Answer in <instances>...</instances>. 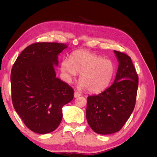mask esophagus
Here are the masks:
<instances>
[{
	"mask_svg": "<svg viewBox=\"0 0 157 157\" xmlns=\"http://www.w3.org/2000/svg\"><path fill=\"white\" fill-rule=\"evenodd\" d=\"M80 96H81V95H80L78 92H74V97L75 98H78V97H80Z\"/></svg>",
	"mask_w": 157,
	"mask_h": 157,
	"instance_id": "obj_1",
	"label": "esophagus"
}]
</instances>
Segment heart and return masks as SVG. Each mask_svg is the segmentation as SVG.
I'll return each instance as SVG.
<instances>
[{"mask_svg":"<svg viewBox=\"0 0 157 157\" xmlns=\"http://www.w3.org/2000/svg\"><path fill=\"white\" fill-rule=\"evenodd\" d=\"M60 70L64 80L69 83L80 73V86L86 88L89 92L99 93L110 84L115 67L110 59L85 50H77L71 54L69 59L61 61Z\"/></svg>","mask_w":157,"mask_h":157,"instance_id":"b5f03b06","label":"heart"}]
</instances>
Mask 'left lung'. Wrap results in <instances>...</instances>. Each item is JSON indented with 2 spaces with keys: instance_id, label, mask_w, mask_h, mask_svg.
Instances as JSON below:
<instances>
[{
  "instance_id": "obj_1",
  "label": "left lung",
  "mask_w": 157,
  "mask_h": 157,
  "mask_svg": "<svg viewBox=\"0 0 157 157\" xmlns=\"http://www.w3.org/2000/svg\"><path fill=\"white\" fill-rule=\"evenodd\" d=\"M118 67L114 83L101 94L88 97L86 117L99 134L119 131L130 118L136 104L138 76L131 58L114 50Z\"/></svg>"
}]
</instances>
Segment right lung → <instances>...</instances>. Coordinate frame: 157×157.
<instances>
[{"label":"right lung","instance_id":"obj_1","mask_svg":"<svg viewBox=\"0 0 157 157\" xmlns=\"http://www.w3.org/2000/svg\"><path fill=\"white\" fill-rule=\"evenodd\" d=\"M66 44L39 42L27 46L11 71L14 109L26 126L37 134L54 131L62 120V107L73 99L69 84L56 77L54 66Z\"/></svg>","mask_w":157,"mask_h":157}]
</instances>
